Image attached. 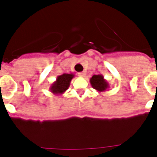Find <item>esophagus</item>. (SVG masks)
<instances>
[{
	"mask_svg": "<svg viewBox=\"0 0 157 157\" xmlns=\"http://www.w3.org/2000/svg\"><path fill=\"white\" fill-rule=\"evenodd\" d=\"M86 75V73L85 72V71H82V72H79L78 73V76H81V77H85Z\"/></svg>",
	"mask_w": 157,
	"mask_h": 157,
	"instance_id": "34e87169",
	"label": "esophagus"
}]
</instances>
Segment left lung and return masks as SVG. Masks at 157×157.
<instances>
[{"mask_svg":"<svg viewBox=\"0 0 157 157\" xmlns=\"http://www.w3.org/2000/svg\"><path fill=\"white\" fill-rule=\"evenodd\" d=\"M90 82L92 87L99 93L105 92L110 87L109 83L105 80L103 75H94L90 80Z\"/></svg>","mask_w":157,"mask_h":157,"instance_id":"left-lung-1","label":"left lung"}]
</instances>
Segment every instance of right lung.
Returning <instances> with one entry per match:
<instances>
[{"instance_id":"obj_1","label":"right lung","mask_w":157,"mask_h":157,"mask_svg":"<svg viewBox=\"0 0 157 157\" xmlns=\"http://www.w3.org/2000/svg\"><path fill=\"white\" fill-rule=\"evenodd\" d=\"M75 75L73 73H64L57 76L56 81L51 84L50 90L54 95H62L69 88L71 81Z\"/></svg>"}]
</instances>
